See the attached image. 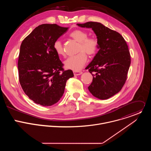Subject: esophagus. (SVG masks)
Segmentation results:
<instances>
[{
  "mask_svg": "<svg viewBox=\"0 0 151 151\" xmlns=\"http://www.w3.org/2000/svg\"><path fill=\"white\" fill-rule=\"evenodd\" d=\"M82 73V72H81V71H74L73 72V74L75 76H78V75H80Z\"/></svg>",
  "mask_w": 151,
  "mask_h": 151,
  "instance_id": "obj_1",
  "label": "esophagus"
}]
</instances>
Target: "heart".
I'll return each instance as SVG.
<instances>
[{"instance_id": "1", "label": "heart", "mask_w": 151, "mask_h": 151, "mask_svg": "<svg viewBox=\"0 0 151 151\" xmlns=\"http://www.w3.org/2000/svg\"><path fill=\"white\" fill-rule=\"evenodd\" d=\"M69 36L79 42L76 55L68 58L64 61V66L67 69L79 71L82 69L87 61V53L90 57L94 56L98 51L99 42L94 37H88V33L82 30L76 29L71 32ZM54 50L59 56L64 55V50L62 43L57 40L54 43Z\"/></svg>"}]
</instances>
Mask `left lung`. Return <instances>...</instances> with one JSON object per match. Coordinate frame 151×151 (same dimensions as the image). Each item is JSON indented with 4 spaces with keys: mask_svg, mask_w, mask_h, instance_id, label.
<instances>
[{
    "mask_svg": "<svg viewBox=\"0 0 151 151\" xmlns=\"http://www.w3.org/2000/svg\"><path fill=\"white\" fill-rule=\"evenodd\" d=\"M91 28L97 36L99 51L86 69L93 78L88 87L97 99L106 100L121 91L127 77L131 56L124 37L117 32L97 22L77 24Z\"/></svg>",
    "mask_w": 151,
    "mask_h": 151,
    "instance_id": "8db88e82",
    "label": "left lung"
}]
</instances>
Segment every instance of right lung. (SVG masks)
Segmentation results:
<instances>
[{
    "label": "right lung",
    "mask_w": 151,
    "mask_h": 151,
    "mask_svg": "<svg viewBox=\"0 0 151 151\" xmlns=\"http://www.w3.org/2000/svg\"><path fill=\"white\" fill-rule=\"evenodd\" d=\"M68 27L44 24L36 27L21 43L18 61L19 81L25 94L35 103L49 106L63 95L71 70L63 64L54 50V43Z\"/></svg>",
    "instance_id": "obj_1"
}]
</instances>
